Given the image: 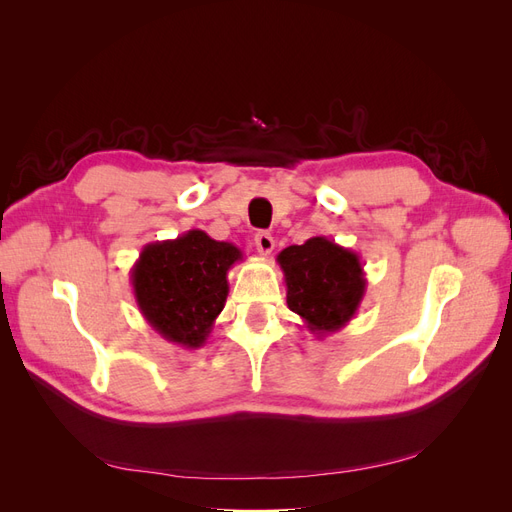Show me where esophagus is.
I'll use <instances>...</instances> for the list:
<instances>
[{
    "mask_svg": "<svg viewBox=\"0 0 512 512\" xmlns=\"http://www.w3.org/2000/svg\"><path fill=\"white\" fill-rule=\"evenodd\" d=\"M254 243H256V250L262 256H269L275 250V239L269 235V232H258L254 237Z\"/></svg>",
    "mask_w": 512,
    "mask_h": 512,
    "instance_id": "esophagus-1",
    "label": "esophagus"
}]
</instances>
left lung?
Listing matches in <instances>:
<instances>
[{
    "label": "left lung",
    "instance_id": "1",
    "mask_svg": "<svg viewBox=\"0 0 512 512\" xmlns=\"http://www.w3.org/2000/svg\"><path fill=\"white\" fill-rule=\"evenodd\" d=\"M286 303L318 339L344 329L359 312L367 280L361 258L327 237H312L277 254Z\"/></svg>",
    "mask_w": 512,
    "mask_h": 512
}]
</instances>
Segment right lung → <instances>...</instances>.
Listing matches in <instances>:
<instances>
[{
	"label": "right lung",
	"instance_id": "1",
	"mask_svg": "<svg viewBox=\"0 0 512 512\" xmlns=\"http://www.w3.org/2000/svg\"><path fill=\"white\" fill-rule=\"evenodd\" d=\"M243 252L215 241L205 230L147 243L130 271L143 318L166 342L196 350L205 346L228 297V271Z\"/></svg>",
	"mask_w": 512,
	"mask_h": 512
}]
</instances>
